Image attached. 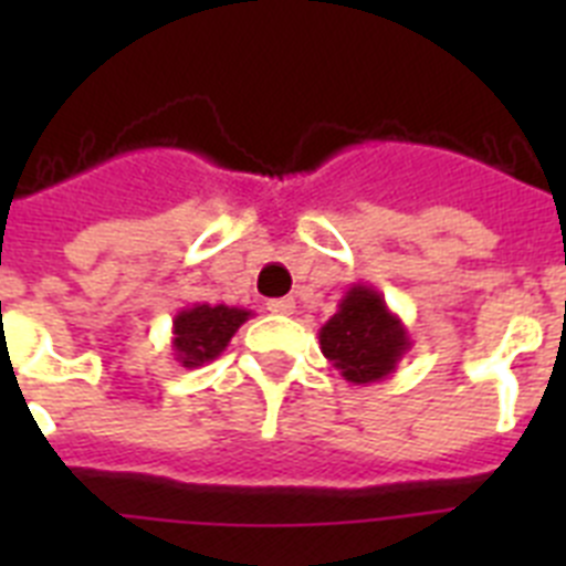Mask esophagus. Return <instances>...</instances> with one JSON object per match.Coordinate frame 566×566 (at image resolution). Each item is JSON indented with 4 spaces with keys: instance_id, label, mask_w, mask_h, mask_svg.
<instances>
[{
    "instance_id": "obj_1",
    "label": "esophagus",
    "mask_w": 566,
    "mask_h": 566,
    "mask_svg": "<svg viewBox=\"0 0 566 566\" xmlns=\"http://www.w3.org/2000/svg\"><path fill=\"white\" fill-rule=\"evenodd\" d=\"M266 308L272 314H294V300L292 297H280V300H269L266 303Z\"/></svg>"
}]
</instances>
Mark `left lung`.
<instances>
[{
  "instance_id": "obj_1",
  "label": "left lung",
  "mask_w": 566,
  "mask_h": 566,
  "mask_svg": "<svg viewBox=\"0 0 566 566\" xmlns=\"http://www.w3.org/2000/svg\"><path fill=\"white\" fill-rule=\"evenodd\" d=\"M411 334L374 286L354 283L337 314L319 328V352L354 385H371L397 371L411 352Z\"/></svg>"
}]
</instances>
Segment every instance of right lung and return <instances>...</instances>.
Wrapping results in <instances>:
<instances>
[{
	"instance_id": "1",
	"label": "right lung",
	"mask_w": 566,
	"mask_h": 566,
	"mask_svg": "<svg viewBox=\"0 0 566 566\" xmlns=\"http://www.w3.org/2000/svg\"><path fill=\"white\" fill-rule=\"evenodd\" d=\"M252 317L249 308L238 306H212V303H195L181 308L172 317V354L175 363L184 368H198L227 352L229 339L234 337L247 319Z\"/></svg>"
}]
</instances>
